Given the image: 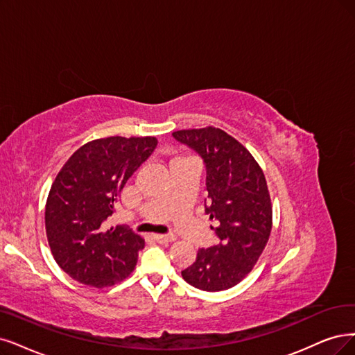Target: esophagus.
Returning a JSON list of instances; mask_svg holds the SVG:
<instances>
[{"instance_id": "obj_1", "label": "esophagus", "mask_w": 355, "mask_h": 355, "mask_svg": "<svg viewBox=\"0 0 355 355\" xmlns=\"http://www.w3.org/2000/svg\"><path fill=\"white\" fill-rule=\"evenodd\" d=\"M153 240L156 243H161V244H168V243H173L175 240L174 235H162V234H155L153 235Z\"/></svg>"}]
</instances>
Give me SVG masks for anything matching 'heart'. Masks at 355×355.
Segmentation results:
<instances>
[{"label":"heart","instance_id":"1","mask_svg":"<svg viewBox=\"0 0 355 355\" xmlns=\"http://www.w3.org/2000/svg\"><path fill=\"white\" fill-rule=\"evenodd\" d=\"M182 161H191V159H189V157H177V159L173 161V164L174 162H182Z\"/></svg>","mask_w":355,"mask_h":355}]
</instances>
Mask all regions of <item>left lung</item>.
Returning <instances> with one entry per match:
<instances>
[{
  "label": "left lung",
  "instance_id": "8db88e82",
  "mask_svg": "<svg viewBox=\"0 0 355 355\" xmlns=\"http://www.w3.org/2000/svg\"><path fill=\"white\" fill-rule=\"evenodd\" d=\"M175 140L198 152L206 166L205 212L219 243L200 248L181 272L203 291H224L241 282L263 253L272 230V205L263 171L252 153L215 127L174 131Z\"/></svg>",
  "mask_w": 355,
  "mask_h": 355
}]
</instances>
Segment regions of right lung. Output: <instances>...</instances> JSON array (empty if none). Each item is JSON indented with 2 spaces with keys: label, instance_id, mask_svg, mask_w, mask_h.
Returning a JSON list of instances; mask_svg holds the SVG:
<instances>
[{
  "label": "right lung",
  "instance_id": "add662e5",
  "mask_svg": "<svg viewBox=\"0 0 355 355\" xmlns=\"http://www.w3.org/2000/svg\"><path fill=\"white\" fill-rule=\"evenodd\" d=\"M156 137H105L77 149L52 182L45 230L58 266L85 285L103 288L135 270L144 240L125 227L105 230L127 180L148 159Z\"/></svg>",
  "mask_w": 355,
  "mask_h": 355
}]
</instances>
